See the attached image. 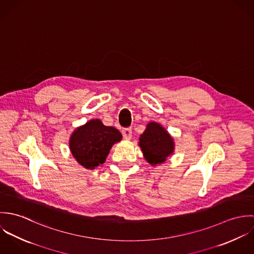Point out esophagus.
Returning <instances> with one entry per match:
<instances>
[{
	"label": "esophagus",
	"instance_id": "1",
	"mask_svg": "<svg viewBox=\"0 0 254 254\" xmlns=\"http://www.w3.org/2000/svg\"><path fill=\"white\" fill-rule=\"evenodd\" d=\"M122 135L125 140H130L132 138V129L131 128H124L122 130Z\"/></svg>",
	"mask_w": 254,
	"mask_h": 254
}]
</instances>
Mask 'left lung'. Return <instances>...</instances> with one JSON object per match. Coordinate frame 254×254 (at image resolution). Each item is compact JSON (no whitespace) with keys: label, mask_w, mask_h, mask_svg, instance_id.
I'll return each instance as SVG.
<instances>
[{"label":"left lung","mask_w":254,"mask_h":254,"mask_svg":"<svg viewBox=\"0 0 254 254\" xmlns=\"http://www.w3.org/2000/svg\"><path fill=\"white\" fill-rule=\"evenodd\" d=\"M139 146L145 160L151 166H157L164 163L173 154L175 143L161 124L151 121L147 123L145 132L140 136Z\"/></svg>","instance_id":"1"}]
</instances>
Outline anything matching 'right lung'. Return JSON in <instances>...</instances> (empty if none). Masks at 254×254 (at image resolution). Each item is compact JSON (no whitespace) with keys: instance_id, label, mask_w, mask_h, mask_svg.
<instances>
[{"instance_id":"obj_1","label":"right lung","mask_w":254,"mask_h":254,"mask_svg":"<svg viewBox=\"0 0 254 254\" xmlns=\"http://www.w3.org/2000/svg\"><path fill=\"white\" fill-rule=\"evenodd\" d=\"M121 140L122 135L116 128L92 119L73 131L69 148L80 165L93 170L106 161L112 145Z\"/></svg>"}]
</instances>
